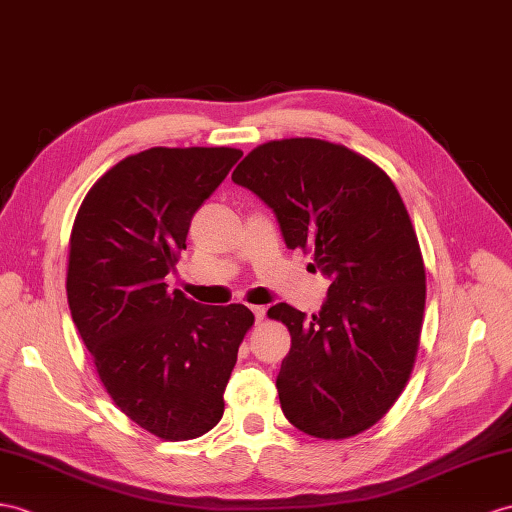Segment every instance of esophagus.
Masks as SVG:
<instances>
[{
    "instance_id": "obj_1",
    "label": "esophagus",
    "mask_w": 512,
    "mask_h": 512,
    "mask_svg": "<svg viewBox=\"0 0 512 512\" xmlns=\"http://www.w3.org/2000/svg\"><path fill=\"white\" fill-rule=\"evenodd\" d=\"M252 313H254L256 321L260 323V321L265 319V313H267V310H265V306H252Z\"/></svg>"
}]
</instances>
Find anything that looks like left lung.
I'll use <instances>...</instances> for the list:
<instances>
[{
  "label": "left lung",
  "instance_id": "obj_1",
  "mask_svg": "<svg viewBox=\"0 0 512 512\" xmlns=\"http://www.w3.org/2000/svg\"><path fill=\"white\" fill-rule=\"evenodd\" d=\"M232 180L332 280L319 315L286 302L267 313L291 332L276 380L284 417L326 441L369 430L410 378L426 306L419 241L393 180L354 149L308 136L258 145Z\"/></svg>",
  "mask_w": 512,
  "mask_h": 512
}]
</instances>
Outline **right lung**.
Returning <instances> with one entry per match:
<instances>
[{"instance_id":"right-lung-1","label":"right lung","mask_w":512,"mask_h":512,"mask_svg":"<svg viewBox=\"0 0 512 512\" xmlns=\"http://www.w3.org/2000/svg\"><path fill=\"white\" fill-rule=\"evenodd\" d=\"M243 156L234 147H152L99 178L73 221L67 299L112 402L162 441H189L223 417L243 304L202 306L167 291L191 219Z\"/></svg>"}]
</instances>
